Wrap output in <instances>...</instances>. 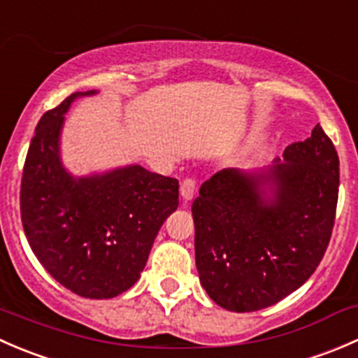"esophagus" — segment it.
<instances>
[{
  "instance_id": "1",
  "label": "esophagus",
  "mask_w": 358,
  "mask_h": 358,
  "mask_svg": "<svg viewBox=\"0 0 358 358\" xmlns=\"http://www.w3.org/2000/svg\"><path fill=\"white\" fill-rule=\"evenodd\" d=\"M194 194H196V182L192 178L183 180L182 185H180V196H182V199L185 202L192 201Z\"/></svg>"
}]
</instances>
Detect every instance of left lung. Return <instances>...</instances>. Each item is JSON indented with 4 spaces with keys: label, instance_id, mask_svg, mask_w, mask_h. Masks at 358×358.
I'll list each match as a JSON object with an SVG mask.
<instances>
[{
    "label": "left lung",
    "instance_id": "left-lung-1",
    "mask_svg": "<svg viewBox=\"0 0 358 358\" xmlns=\"http://www.w3.org/2000/svg\"><path fill=\"white\" fill-rule=\"evenodd\" d=\"M338 187L339 159L320 124L268 168L222 169L202 183L192 216L209 298L256 312L301 287L329 244Z\"/></svg>",
    "mask_w": 358,
    "mask_h": 358
}]
</instances>
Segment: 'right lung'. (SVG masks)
Masks as SVG:
<instances>
[{
	"instance_id": "add662e5",
	"label": "right lung",
	"mask_w": 358,
	"mask_h": 358,
	"mask_svg": "<svg viewBox=\"0 0 358 358\" xmlns=\"http://www.w3.org/2000/svg\"><path fill=\"white\" fill-rule=\"evenodd\" d=\"M76 92L43 114L25 157L20 215L29 246L46 272L83 298H114L145 268L159 229L178 208V180L128 164L76 176L60 138Z\"/></svg>"
}]
</instances>
